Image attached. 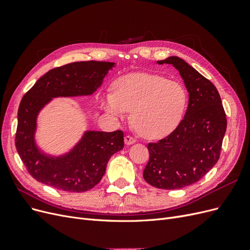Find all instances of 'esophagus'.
Here are the masks:
<instances>
[{
    "label": "esophagus",
    "mask_w": 250,
    "mask_h": 250,
    "mask_svg": "<svg viewBox=\"0 0 250 250\" xmlns=\"http://www.w3.org/2000/svg\"><path fill=\"white\" fill-rule=\"evenodd\" d=\"M124 141H125L126 145H131V144H134L135 142H137V140H135L133 137H131V135H126V137L124 138Z\"/></svg>",
    "instance_id": "esophagus-1"
}]
</instances>
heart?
Returning <instances> with one entry per match:
<instances>
[{
    "mask_svg": "<svg viewBox=\"0 0 250 250\" xmlns=\"http://www.w3.org/2000/svg\"><path fill=\"white\" fill-rule=\"evenodd\" d=\"M188 103L181 83L160 75L135 74L119 79L115 93H106L102 106L111 116L123 120L132 110L133 123L144 137L157 139L175 129Z\"/></svg>",
    "mask_w": 250,
    "mask_h": 250,
    "instance_id": "b5f03b06",
    "label": "heart"
}]
</instances>
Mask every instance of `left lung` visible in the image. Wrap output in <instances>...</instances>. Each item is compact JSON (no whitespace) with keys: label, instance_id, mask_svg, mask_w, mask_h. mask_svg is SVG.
Segmentation results:
<instances>
[{"label":"left lung","instance_id":"obj_1","mask_svg":"<svg viewBox=\"0 0 250 250\" xmlns=\"http://www.w3.org/2000/svg\"><path fill=\"white\" fill-rule=\"evenodd\" d=\"M173 64L184 79L188 104L184 119L167 137L148 144L149 162L143 177L152 187L176 190L200 180L217 164L226 131V115L216 86L184 59Z\"/></svg>","mask_w":250,"mask_h":250}]
</instances>
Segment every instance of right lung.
I'll return each instance as SVG.
<instances>
[{"label":"right lung","mask_w":250,"mask_h":250,"mask_svg":"<svg viewBox=\"0 0 250 250\" xmlns=\"http://www.w3.org/2000/svg\"><path fill=\"white\" fill-rule=\"evenodd\" d=\"M113 62H78L55 67L43 75L22 97L18 110L16 147L34 179L65 192H85L100 183L112 154L124 147L122 130L86 131L67 154L44 155L34 142L40 110L56 97L92 95Z\"/></svg>","instance_id":"right-lung-1"}]
</instances>
